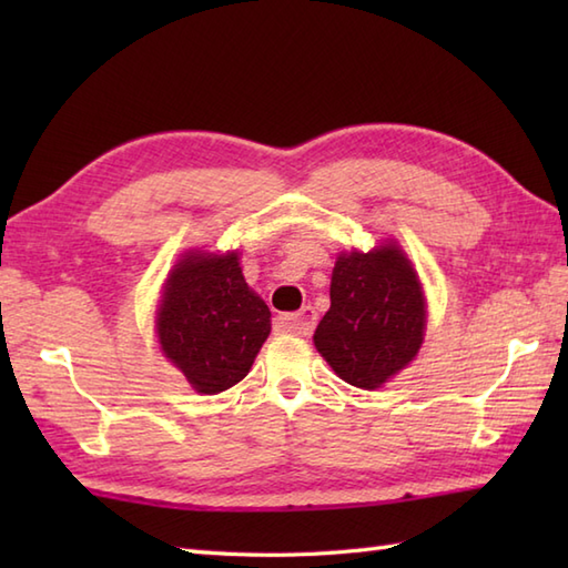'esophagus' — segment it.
<instances>
[{"instance_id":"1","label":"esophagus","mask_w":568,"mask_h":568,"mask_svg":"<svg viewBox=\"0 0 568 568\" xmlns=\"http://www.w3.org/2000/svg\"><path fill=\"white\" fill-rule=\"evenodd\" d=\"M315 324H317V315L310 305L303 307L300 312H295V315H283L281 317V329L287 332V334H297V336H310L312 329H315Z\"/></svg>"}]
</instances>
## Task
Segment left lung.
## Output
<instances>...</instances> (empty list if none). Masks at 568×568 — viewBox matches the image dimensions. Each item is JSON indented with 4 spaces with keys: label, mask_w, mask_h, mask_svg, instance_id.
<instances>
[{
    "label": "left lung",
    "mask_w": 568,
    "mask_h": 568,
    "mask_svg": "<svg viewBox=\"0 0 568 568\" xmlns=\"http://www.w3.org/2000/svg\"><path fill=\"white\" fill-rule=\"evenodd\" d=\"M329 300L315 346L342 381L364 390L381 388L417 356L425 342V295L395 241L368 253H339Z\"/></svg>",
    "instance_id": "obj_1"
}]
</instances>
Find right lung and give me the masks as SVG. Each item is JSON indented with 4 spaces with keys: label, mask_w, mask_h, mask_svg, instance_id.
Returning a JSON list of instances; mask_svg holds the SVG:
<instances>
[{
    "label": "right lung",
    "mask_w": 568,
    "mask_h": 568,
    "mask_svg": "<svg viewBox=\"0 0 568 568\" xmlns=\"http://www.w3.org/2000/svg\"><path fill=\"white\" fill-rule=\"evenodd\" d=\"M155 332L192 388L216 395L251 371L271 334V310L246 285L236 251H190L168 275Z\"/></svg>",
    "instance_id": "1"
}]
</instances>
